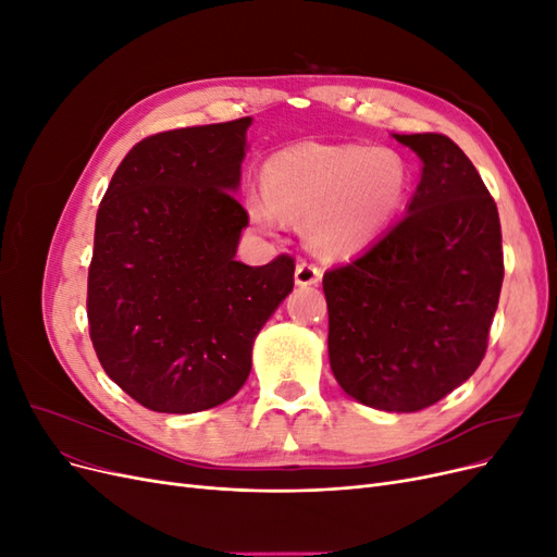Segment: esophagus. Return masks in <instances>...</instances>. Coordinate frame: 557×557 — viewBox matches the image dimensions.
<instances>
[{
	"mask_svg": "<svg viewBox=\"0 0 557 557\" xmlns=\"http://www.w3.org/2000/svg\"><path fill=\"white\" fill-rule=\"evenodd\" d=\"M320 276H323V272H320V267H315L313 262H307V260L297 262V267H295V283L297 285H315L320 281Z\"/></svg>",
	"mask_w": 557,
	"mask_h": 557,
	"instance_id": "34e87169",
	"label": "esophagus"
}]
</instances>
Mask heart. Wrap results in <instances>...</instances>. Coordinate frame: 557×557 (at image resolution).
<instances>
[{
	"label": "heart",
	"mask_w": 557,
	"mask_h": 557,
	"mask_svg": "<svg viewBox=\"0 0 557 557\" xmlns=\"http://www.w3.org/2000/svg\"><path fill=\"white\" fill-rule=\"evenodd\" d=\"M267 193H250L246 209L264 232L283 215L309 223L311 244L346 256L395 225L411 193L409 164L391 148L295 146L267 162Z\"/></svg>",
	"instance_id": "obj_1"
}]
</instances>
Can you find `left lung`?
Returning a JSON list of instances; mask_svg holds the SVG:
<instances>
[{"label": "left lung", "mask_w": 557, "mask_h": 557, "mask_svg": "<svg viewBox=\"0 0 557 557\" xmlns=\"http://www.w3.org/2000/svg\"><path fill=\"white\" fill-rule=\"evenodd\" d=\"M423 162L407 215L323 276L330 367L364 407H432L481 364L504 258L495 199L444 134H393Z\"/></svg>", "instance_id": "left-lung-1"}]
</instances>
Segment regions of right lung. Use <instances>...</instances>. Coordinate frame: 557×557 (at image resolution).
<instances>
[{
    "label": "right lung",
    "mask_w": 557,
    "mask_h": 557,
    "mask_svg": "<svg viewBox=\"0 0 557 557\" xmlns=\"http://www.w3.org/2000/svg\"><path fill=\"white\" fill-rule=\"evenodd\" d=\"M250 117L160 132L117 166L95 223L88 323L99 362L141 407L197 413L239 393L295 260L239 262Z\"/></svg>",
    "instance_id": "1"
}]
</instances>
